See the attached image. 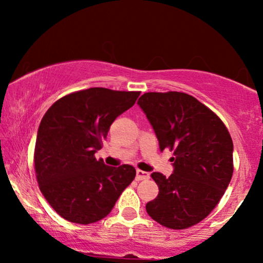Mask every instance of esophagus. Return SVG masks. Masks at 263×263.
Returning a JSON list of instances; mask_svg holds the SVG:
<instances>
[{"label":"esophagus","instance_id":"esophagus-1","mask_svg":"<svg viewBox=\"0 0 263 263\" xmlns=\"http://www.w3.org/2000/svg\"><path fill=\"white\" fill-rule=\"evenodd\" d=\"M149 174L142 170H136V181H143V179H148Z\"/></svg>","mask_w":263,"mask_h":263}]
</instances>
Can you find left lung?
<instances>
[{
	"mask_svg": "<svg viewBox=\"0 0 263 263\" xmlns=\"http://www.w3.org/2000/svg\"><path fill=\"white\" fill-rule=\"evenodd\" d=\"M139 106L160 151H174V172H153L159 194L147 213L165 228L183 230L203 220L224 195L233 172V143L220 118L193 96L148 92Z\"/></svg>",
	"mask_w": 263,
	"mask_h": 263,
	"instance_id": "8db88e82",
	"label": "left lung"
}]
</instances>
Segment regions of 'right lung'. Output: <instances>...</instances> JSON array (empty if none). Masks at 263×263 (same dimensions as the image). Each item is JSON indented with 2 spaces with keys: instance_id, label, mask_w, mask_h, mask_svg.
Masks as SVG:
<instances>
[{
  "instance_id": "1",
  "label": "right lung",
  "mask_w": 263,
  "mask_h": 263,
  "mask_svg": "<svg viewBox=\"0 0 263 263\" xmlns=\"http://www.w3.org/2000/svg\"><path fill=\"white\" fill-rule=\"evenodd\" d=\"M140 92L92 87L52 104L39 124L34 168L39 189L61 217L92 224L112 211L135 178L132 165L107 166L95 153L112 122L134 105Z\"/></svg>"
}]
</instances>
